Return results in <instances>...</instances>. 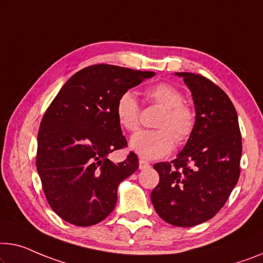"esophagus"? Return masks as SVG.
I'll return each mask as SVG.
<instances>
[{"instance_id": "34e87169", "label": "esophagus", "mask_w": 263, "mask_h": 263, "mask_svg": "<svg viewBox=\"0 0 263 263\" xmlns=\"http://www.w3.org/2000/svg\"><path fill=\"white\" fill-rule=\"evenodd\" d=\"M148 167H150V163H147L146 160H144V159H139V169L140 170L148 169Z\"/></svg>"}]
</instances>
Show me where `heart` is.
<instances>
[{
    "instance_id": "heart-1",
    "label": "heart",
    "mask_w": 263,
    "mask_h": 263,
    "mask_svg": "<svg viewBox=\"0 0 263 263\" xmlns=\"http://www.w3.org/2000/svg\"><path fill=\"white\" fill-rule=\"evenodd\" d=\"M150 103L163 107L157 120L158 130H143L131 138L130 147L144 159H158L170 154L175 145L185 143L195 130L196 112L184 103L183 93L167 82H159L145 89ZM116 117L119 125L128 132L139 127L140 108L130 91L121 93L116 103Z\"/></svg>"
}]
</instances>
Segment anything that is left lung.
Listing matches in <instances>:
<instances>
[{
  "label": "left lung",
  "instance_id": "8db88e82",
  "mask_svg": "<svg viewBox=\"0 0 263 263\" xmlns=\"http://www.w3.org/2000/svg\"><path fill=\"white\" fill-rule=\"evenodd\" d=\"M190 88L196 125L177 158L154 165L159 183L151 193L157 214L176 227L213 218L240 177L242 139L237 113L222 88L201 74L176 73Z\"/></svg>",
  "mask_w": 263,
  "mask_h": 263
}]
</instances>
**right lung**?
Here are the masks:
<instances>
[{
    "mask_svg": "<svg viewBox=\"0 0 263 263\" xmlns=\"http://www.w3.org/2000/svg\"><path fill=\"white\" fill-rule=\"evenodd\" d=\"M155 72L93 65L62 86L42 117L36 169L50 208L66 222L97 224L117 203L121 181L138 169V157L113 163L107 155L127 146L116 117L121 93Z\"/></svg>",
    "mask_w": 263,
    "mask_h": 263,
    "instance_id": "1",
    "label": "right lung"
}]
</instances>
